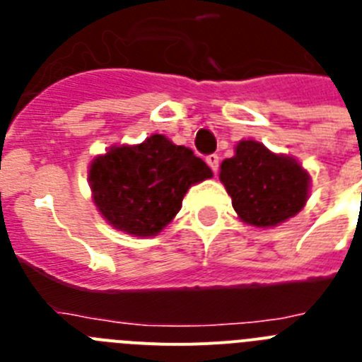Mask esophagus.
<instances>
[{"instance_id": "34e87169", "label": "esophagus", "mask_w": 362, "mask_h": 362, "mask_svg": "<svg viewBox=\"0 0 362 362\" xmlns=\"http://www.w3.org/2000/svg\"><path fill=\"white\" fill-rule=\"evenodd\" d=\"M206 163L212 168V172H217V168H219V156L217 153H210L209 158H206Z\"/></svg>"}]
</instances>
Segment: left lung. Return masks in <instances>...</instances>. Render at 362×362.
<instances>
[{"label": "left lung", "instance_id": "8db88e82", "mask_svg": "<svg viewBox=\"0 0 362 362\" xmlns=\"http://www.w3.org/2000/svg\"><path fill=\"white\" fill-rule=\"evenodd\" d=\"M225 185L243 223L274 228L305 209L310 197L308 170L296 158L268 150L263 143L243 139L233 156L221 163Z\"/></svg>", "mask_w": 362, "mask_h": 362}]
</instances>
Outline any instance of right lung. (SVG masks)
Here are the masks:
<instances>
[{
	"label": "right lung",
	"mask_w": 362,
	"mask_h": 362,
	"mask_svg": "<svg viewBox=\"0 0 362 362\" xmlns=\"http://www.w3.org/2000/svg\"><path fill=\"white\" fill-rule=\"evenodd\" d=\"M212 175L203 159L163 134L137 145L110 146L88 166L98 212L134 238L158 235L181 210L188 188Z\"/></svg>",
	"instance_id": "right-lung-1"
}]
</instances>
